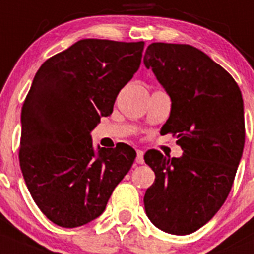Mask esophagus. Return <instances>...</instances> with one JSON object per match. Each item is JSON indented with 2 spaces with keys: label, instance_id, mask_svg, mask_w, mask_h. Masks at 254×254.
Wrapping results in <instances>:
<instances>
[{
  "label": "esophagus",
  "instance_id": "obj_1",
  "mask_svg": "<svg viewBox=\"0 0 254 254\" xmlns=\"http://www.w3.org/2000/svg\"><path fill=\"white\" fill-rule=\"evenodd\" d=\"M136 162H137V164H143V162H145V160H143V151L137 150Z\"/></svg>",
  "mask_w": 254,
  "mask_h": 254
}]
</instances>
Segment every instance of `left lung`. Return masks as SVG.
Segmentation results:
<instances>
[{"label": "left lung", "mask_w": 254, "mask_h": 254, "mask_svg": "<svg viewBox=\"0 0 254 254\" xmlns=\"http://www.w3.org/2000/svg\"><path fill=\"white\" fill-rule=\"evenodd\" d=\"M143 63L171 98L161 131L184 151L178 159L145 153L156 176L145 210L159 229L185 236L206 224L232 189L246 139L243 98L232 75L191 45L152 43Z\"/></svg>", "instance_id": "obj_1"}]
</instances>
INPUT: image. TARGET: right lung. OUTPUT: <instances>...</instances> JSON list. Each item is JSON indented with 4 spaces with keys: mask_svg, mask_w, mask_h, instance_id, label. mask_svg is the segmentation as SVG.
I'll return each instance as SVG.
<instances>
[{
    "mask_svg": "<svg viewBox=\"0 0 254 254\" xmlns=\"http://www.w3.org/2000/svg\"><path fill=\"white\" fill-rule=\"evenodd\" d=\"M145 43L84 39L37 70L21 112L18 160L32 199L57 225L98 218L136 151L93 148L90 132L113 112L120 90L138 70Z\"/></svg>",
    "mask_w": 254,
    "mask_h": 254,
    "instance_id": "add662e5",
    "label": "right lung"
}]
</instances>
